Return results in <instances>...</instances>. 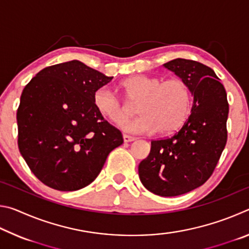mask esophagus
Masks as SVG:
<instances>
[{
	"label": "esophagus",
	"instance_id": "obj_1",
	"mask_svg": "<svg viewBox=\"0 0 249 249\" xmlns=\"http://www.w3.org/2000/svg\"><path fill=\"white\" fill-rule=\"evenodd\" d=\"M123 140H124L125 142H134V141H135V137L129 136V135L124 134V135H123Z\"/></svg>",
	"mask_w": 249,
	"mask_h": 249
}]
</instances>
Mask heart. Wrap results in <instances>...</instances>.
<instances>
[{
  "instance_id": "1",
  "label": "heart",
  "mask_w": 249,
  "mask_h": 249,
  "mask_svg": "<svg viewBox=\"0 0 249 249\" xmlns=\"http://www.w3.org/2000/svg\"><path fill=\"white\" fill-rule=\"evenodd\" d=\"M126 102L108 87L94 92L93 104L101 116L121 125L133 114L130 105L138 104L137 120L123 125L126 132L135 134H171L188 120L192 108V90L182 78L162 80L145 74L132 75L120 83Z\"/></svg>"
}]
</instances>
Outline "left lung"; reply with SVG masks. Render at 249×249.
Segmentation results:
<instances>
[{"mask_svg": "<svg viewBox=\"0 0 249 249\" xmlns=\"http://www.w3.org/2000/svg\"><path fill=\"white\" fill-rule=\"evenodd\" d=\"M163 67L190 84L191 113L174 135L151 142L138 175L147 190L176 196L195 190L213 174L227 141L229 102L224 86L210 67L181 58Z\"/></svg>", "mask_w": 249, "mask_h": 249, "instance_id": "1", "label": "left lung"}]
</instances>
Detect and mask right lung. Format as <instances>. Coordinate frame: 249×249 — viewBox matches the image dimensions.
<instances>
[{
    "label": "right lung",
    "instance_id": "obj_1",
    "mask_svg": "<svg viewBox=\"0 0 249 249\" xmlns=\"http://www.w3.org/2000/svg\"><path fill=\"white\" fill-rule=\"evenodd\" d=\"M112 79L72 60L43 69L24 88L16 114L18 149L44 184L59 191L87 187L123 144L122 133L93 104L94 92Z\"/></svg>",
    "mask_w": 249,
    "mask_h": 249
}]
</instances>
